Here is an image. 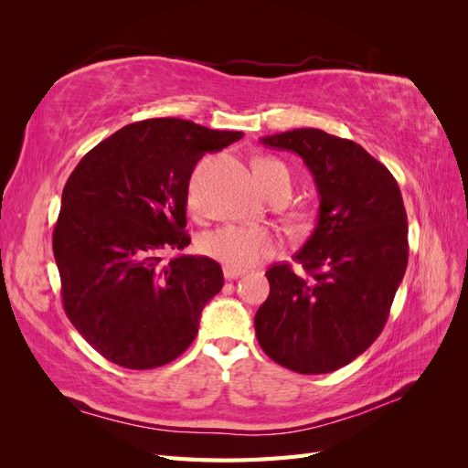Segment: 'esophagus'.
Listing matches in <instances>:
<instances>
[{
	"label": "esophagus",
	"instance_id": "obj_1",
	"mask_svg": "<svg viewBox=\"0 0 468 468\" xmlns=\"http://www.w3.org/2000/svg\"><path fill=\"white\" fill-rule=\"evenodd\" d=\"M222 273H224V277L229 279V281H232V279H238V277H242L246 271L244 269H234V267H226L224 265V269H222Z\"/></svg>",
	"mask_w": 468,
	"mask_h": 468
}]
</instances>
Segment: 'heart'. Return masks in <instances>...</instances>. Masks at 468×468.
<instances>
[{"mask_svg":"<svg viewBox=\"0 0 468 468\" xmlns=\"http://www.w3.org/2000/svg\"><path fill=\"white\" fill-rule=\"evenodd\" d=\"M253 169H256L258 181L261 183V187L267 195L275 189L291 191L289 169L281 162L271 158H261L256 162ZM189 205L195 207L193 189L189 191ZM275 248V239L267 230L236 224L220 226L217 230L203 234L199 239V251L203 256L234 269H246L256 265L258 261L273 256Z\"/></svg>","mask_w":468,"mask_h":468,"instance_id":"1","label":"heart"}]
</instances>
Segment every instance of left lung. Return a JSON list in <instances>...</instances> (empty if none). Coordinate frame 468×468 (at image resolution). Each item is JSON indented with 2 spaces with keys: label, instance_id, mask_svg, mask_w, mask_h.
<instances>
[{
  "label": "left lung",
  "instance_id": "8db88e82",
  "mask_svg": "<svg viewBox=\"0 0 468 468\" xmlns=\"http://www.w3.org/2000/svg\"><path fill=\"white\" fill-rule=\"evenodd\" d=\"M301 155L320 207L314 232L289 263L267 269L269 296L253 324L261 349L301 375L351 363L382 332L408 265V218L399 183L353 140L320 129L260 138Z\"/></svg>",
  "mask_w": 468,
  "mask_h": 468
}]
</instances>
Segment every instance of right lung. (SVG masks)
<instances>
[{
	"label": "right lung",
	"mask_w": 468,
	"mask_h": 468,
	"mask_svg": "<svg viewBox=\"0 0 468 468\" xmlns=\"http://www.w3.org/2000/svg\"><path fill=\"white\" fill-rule=\"evenodd\" d=\"M242 136L172 117L140 121L99 143L68 177L52 234L62 303L111 363L154 369L193 344L222 269L205 256L162 263V251L191 242L183 230L197 162Z\"/></svg>",
	"instance_id": "add662e5"
}]
</instances>
